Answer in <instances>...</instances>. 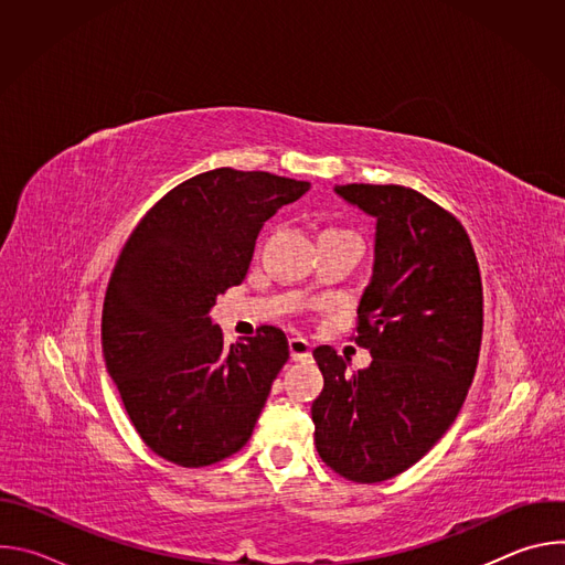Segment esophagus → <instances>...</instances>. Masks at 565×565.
Here are the masks:
<instances>
[{
  "label": "esophagus",
  "instance_id": "obj_1",
  "mask_svg": "<svg viewBox=\"0 0 565 565\" xmlns=\"http://www.w3.org/2000/svg\"><path fill=\"white\" fill-rule=\"evenodd\" d=\"M288 349H290V358H292L295 362L308 360V358H310V351H312L310 342L303 340V338H290V340H288Z\"/></svg>",
  "mask_w": 565,
  "mask_h": 565
}]
</instances>
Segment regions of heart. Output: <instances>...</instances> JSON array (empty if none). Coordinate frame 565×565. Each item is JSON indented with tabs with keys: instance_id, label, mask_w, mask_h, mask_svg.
Here are the masks:
<instances>
[{
	"instance_id": "heart-1",
	"label": "heart",
	"mask_w": 565,
	"mask_h": 565,
	"mask_svg": "<svg viewBox=\"0 0 565 565\" xmlns=\"http://www.w3.org/2000/svg\"><path fill=\"white\" fill-rule=\"evenodd\" d=\"M335 232H347V230H335Z\"/></svg>"
}]
</instances>
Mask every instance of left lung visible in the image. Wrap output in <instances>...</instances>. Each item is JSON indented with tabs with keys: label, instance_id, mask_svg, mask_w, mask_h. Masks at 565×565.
Segmentation results:
<instances>
[{
	"label": "left lung",
	"instance_id": "8db88e82",
	"mask_svg": "<svg viewBox=\"0 0 565 565\" xmlns=\"http://www.w3.org/2000/svg\"><path fill=\"white\" fill-rule=\"evenodd\" d=\"M377 218L371 284L358 306V347L373 362L347 373L331 347L312 358L315 447L335 473L382 482L416 465L451 427L476 373L482 284L460 221L402 185H338Z\"/></svg>",
	"mask_w": 565,
	"mask_h": 565
}]
</instances>
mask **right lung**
I'll list each match as a JSON object with an SVG mask.
<instances>
[{"instance_id":"obj_1","label":"right lung","mask_w":565,"mask_h":565,"mask_svg":"<svg viewBox=\"0 0 565 565\" xmlns=\"http://www.w3.org/2000/svg\"><path fill=\"white\" fill-rule=\"evenodd\" d=\"M310 190L268 172L218 168L170 190L134 227L103 306V351L142 443L207 467L244 447L288 362L275 327L223 347L210 308L244 281L264 223Z\"/></svg>"}]
</instances>
